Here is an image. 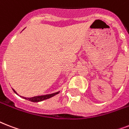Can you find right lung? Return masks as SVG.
<instances>
[{"mask_svg":"<svg viewBox=\"0 0 129 129\" xmlns=\"http://www.w3.org/2000/svg\"><path fill=\"white\" fill-rule=\"evenodd\" d=\"M13 91L17 94V92H15V90L14 89H13ZM59 94L58 92H55V93H53V94H47V95H43V96H34V97H32V98H24L26 100H28L29 101H31V102H41L42 100H46V99H48V98H50L53 96H55L56 94Z\"/></svg>","mask_w":129,"mask_h":129,"instance_id":"right-lung-1","label":"right lung"}]
</instances>
